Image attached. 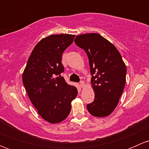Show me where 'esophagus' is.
Segmentation results:
<instances>
[{
  "label": "esophagus",
  "mask_w": 149,
  "mask_h": 149,
  "mask_svg": "<svg viewBox=\"0 0 149 149\" xmlns=\"http://www.w3.org/2000/svg\"><path fill=\"white\" fill-rule=\"evenodd\" d=\"M79 84H80V86L81 87H83L84 86V82L83 81H81L79 82Z\"/></svg>",
  "instance_id": "esophagus-1"
}]
</instances>
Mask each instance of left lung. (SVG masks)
Masks as SVG:
<instances>
[{"label": "left lung", "mask_w": 149, "mask_h": 149, "mask_svg": "<svg viewBox=\"0 0 149 149\" xmlns=\"http://www.w3.org/2000/svg\"><path fill=\"white\" fill-rule=\"evenodd\" d=\"M88 58L91 84L95 96L86 107L95 117L110 115L118 105L125 88L126 66L113 45L97 33L77 36L74 40Z\"/></svg>", "instance_id": "obj_1"}]
</instances>
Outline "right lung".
Segmentation results:
<instances>
[{"mask_svg":"<svg viewBox=\"0 0 149 149\" xmlns=\"http://www.w3.org/2000/svg\"><path fill=\"white\" fill-rule=\"evenodd\" d=\"M75 35L52 34L34 47L24 70L22 81L29 97L42 118L50 123L64 120L76 97V87L61 76L64 72L63 52L72 44Z\"/></svg>","mask_w":149,"mask_h":149,"instance_id":"1","label":"right lung"}]
</instances>
